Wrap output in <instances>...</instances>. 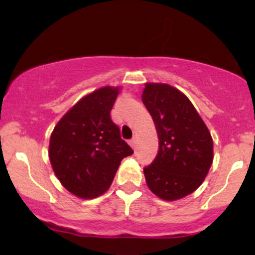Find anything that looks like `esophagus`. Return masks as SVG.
<instances>
[{"label": "esophagus", "instance_id": "34e87169", "mask_svg": "<svg viewBox=\"0 0 255 255\" xmlns=\"http://www.w3.org/2000/svg\"><path fill=\"white\" fill-rule=\"evenodd\" d=\"M135 144H136V140L134 139V137H133V139L129 140V145H130L133 148H135Z\"/></svg>", "mask_w": 255, "mask_h": 255}]
</instances>
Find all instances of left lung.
<instances>
[{
  "label": "left lung",
  "instance_id": "left-lung-1",
  "mask_svg": "<svg viewBox=\"0 0 255 255\" xmlns=\"http://www.w3.org/2000/svg\"><path fill=\"white\" fill-rule=\"evenodd\" d=\"M141 99L159 140L157 157L144 168L146 183L163 200L182 199L204 182L211 168V133L191 101L170 85L145 84Z\"/></svg>",
  "mask_w": 255,
  "mask_h": 255
}]
</instances>
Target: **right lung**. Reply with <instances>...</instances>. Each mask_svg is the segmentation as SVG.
<instances>
[{
  "label": "right lung",
  "instance_id": "1",
  "mask_svg": "<svg viewBox=\"0 0 255 255\" xmlns=\"http://www.w3.org/2000/svg\"><path fill=\"white\" fill-rule=\"evenodd\" d=\"M120 90L105 86L85 96L51 133L52 170L64 188L79 198L93 199L107 192L121 160L133 153L110 119Z\"/></svg>",
  "mask_w": 255,
  "mask_h": 255
}]
</instances>
